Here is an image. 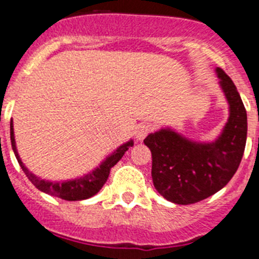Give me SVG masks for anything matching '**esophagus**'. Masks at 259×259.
Returning a JSON list of instances; mask_svg holds the SVG:
<instances>
[{
  "instance_id": "34e87169",
  "label": "esophagus",
  "mask_w": 259,
  "mask_h": 259,
  "mask_svg": "<svg viewBox=\"0 0 259 259\" xmlns=\"http://www.w3.org/2000/svg\"><path fill=\"white\" fill-rule=\"evenodd\" d=\"M151 132V126L147 124H141L137 129H135V138L138 139V141H143L144 138L147 137V134Z\"/></svg>"
}]
</instances>
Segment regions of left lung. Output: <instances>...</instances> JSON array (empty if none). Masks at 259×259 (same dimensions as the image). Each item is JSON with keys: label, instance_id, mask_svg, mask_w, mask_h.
<instances>
[{"label": "left lung", "instance_id": "8db88e82", "mask_svg": "<svg viewBox=\"0 0 259 259\" xmlns=\"http://www.w3.org/2000/svg\"><path fill=\"white\" fill-rule=\"evenodd\" d=\"M215 73L230 111L215 141L193 142L170 127L144 139L152 153L153 186L174 204H195L222 190L243 158L248 132L245 107L231 78L221 68Z\"/></svg>", "mask_w": 259, "mask_h": 259}]
</instances>
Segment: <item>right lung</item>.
Returning <instances> with one entry per match:
<instances>
[{
	"label": "right lung",
	"instance_id": "1",
	"mask_svg": "<svg viewBox=\"0 0 259 259\" xmlns=\"http://www.w3.org/2000/svg\"><path fill=\"white\" fill-rule=\"evenodd\" d=\"M10 138H11V147H13V151L15 153V157L19 162L20 167L23 169V171L25 173V176L28 177V179L32 182V185H34V187L38 188L39 191L51 195V196H57L59 199L67 200V201H80V200H86L89 197L94 196L99 192L103 185L107 182L109 176V171H111V167L115 166L118 161L121 160V157L125 155L129 147H132L134 144V142L130 139L129 142L124 143L122 146H120L117 150L113 153L108 156V157L102 162L97 169H94L90 173L85 174L83 177L80 178H74L71 181H46V179L39 178L36 174H33L32 171L27 169L24 164H23L22 158H20L18 150H16L15 144V137H14V125L13 120L10 122Z\"/></svg>",
	"mask_w": 259,
	"mask_h": 259
}]
</instances>
